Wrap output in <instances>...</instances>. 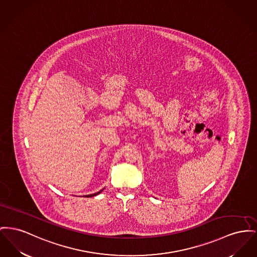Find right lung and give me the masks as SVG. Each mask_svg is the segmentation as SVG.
<instances>
[{
  "label": "right lung",
  "instance_id": "add662e5",
  "mask_svg": "<svg viewBox=\"0 0 257 257\" xmlns=\"http://www.w3.org/2000/svg\"><path fill=\"white\" fill-rule=\"evenodd\" d=\"M103 191V189L102 190H100L99 192H96V193H94V194H91V195H86V197H92V196H96V195H98V194H100L101 192Z\"/></svg>",
  "mask_w": 257,
  "mask_h": 257
}]
</instances>
